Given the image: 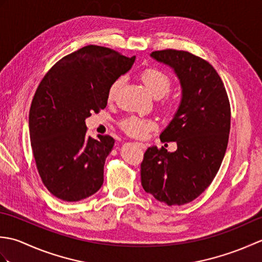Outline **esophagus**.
<instances>
[{
	"instance_id": "obj_1",
	"label": "esophagus",
	"mask_w": 262,
	"mask_h": 262,
	"mask_svg": "<svg viewBox=\"0 0 262 262\" xmlns=\"http://www.w3.org/2000/svg\"><path fill=\"white\" fill-rule=\"evenodd\" d=\"M135 144H136V145H137L138 147H140V148H142V149H145V148H146V145H145V144H144V143H140V142H136Z\"/></svg>"
}]
</instances>
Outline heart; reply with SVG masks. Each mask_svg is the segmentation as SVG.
Instances as JSON below:
<instances>
[{"label": "heart", "mask_w": 262, "mask_h": 262, "mask_svg": "<svg viewBox=\"0 0 262 262\" xmlns=\"http://www.w3.org/2000/svg\"><path fill=\"white\" fill-rule=\"evenodd\" d=\"M142 81L145 84L148 92L154 97L161 98L168 93L172 85L171 77L164 71L157 68H148L144 70L141 74ZM122 84V79H117L113 82L108 90V99L114 100ZM121 127L128 135L134 137H144L149 130L154 129L157 124L151 119L142 117L132 116L121 122Z\"/></svg>", "instance_id": "obj_1"}]
</instances>
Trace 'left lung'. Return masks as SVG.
Returning a JSON list of instances; mask_svg holds the SVG:
<instances>
[{"mask_svg":"<svg viewBox=\"0 0 262 262\" xmlns=\"http://www.w3.org/2000/svg\"><path fill=\"white\" fill-rule=\"evenodd\" d=\"M151 57L173 70L181 100L160 135L162 142H177V151L148 147L141 164L142 186L159 202L181 206L202 194L220 170L229 142L230 102L219 73L203 58L174 49Z\"/></svg>","mask_w":262,"mask_h":262,"instance_id":"obj_1","label":"left lung"}]
</instances>
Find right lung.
I'll return each instance as SVG.
<instances>
[{
  "label": "right lung",
  "mask_w": 262,
  "mask_h": 262,
  "mask_svg": "<svg viewBox=\"0 0 262 262\" xmlns=\"http://www.w3.org/2000/svg\"><path fill=\"white\" fill-rule=\"evenodd\" d=\"M135 58L85 46L63 57L41 80L30 107V142L39 176L55 197L79 202L101 188L115 140L86 136L85 119L105 108L110 85Z\"/></svg>",
  "instance_id": "1"
}]
</instances>
